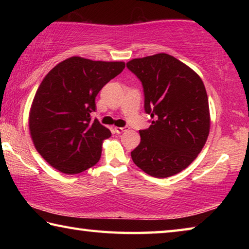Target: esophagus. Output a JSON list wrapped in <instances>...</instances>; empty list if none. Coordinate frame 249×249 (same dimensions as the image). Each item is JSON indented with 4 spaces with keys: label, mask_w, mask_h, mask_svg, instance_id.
Segmentation results:
<instances>
[{
    "label": "esophagus",
    "mask_w": 249,
    "mask_h": 249,
    "mask_svg": "<svg viewBox=\"0 0 249 249\" xmlns=\"http://www.w3.org/2000/svg\"><path fill=\"white\" fill-rule=\"evenodd\" d=\"M114 129H115V132L117 134H121V133H123V132H126V130L128 129V127H127V126H124V127H115Z\"/></svg>",
    "instance_id": "obj_1"
}]
</instances>
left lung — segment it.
I'll return each instance as SVG.
<instances>
[{"instance_id": "left-lung-1", "label": "left lung", "mask_w": 249, "mask_h": 249, "mask_svg": "<svg viewBox=\"0 0 249 249\" xmlns=\"http://www.w3.org/2000/svg\"><path fill=\"white\" fill-rule=\"evenodd\" d=\"M142 82L144 108L151 125L141 129V144L130 156L155 178L179 174L196 158L210 132L205 87L195 71L167 53L126 64Z\"/></svg>"}]
</instances>
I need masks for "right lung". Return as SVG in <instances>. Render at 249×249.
Here are the masks:
<instances>
[{"instance_id": "add662e5", "label": "right lung", "mask_w": 249, "mask_h": 249, "mask_svg": "<svg viewBox=\"0 0 249 249\" xmlns=\"http://www.w3.org/2000/svg\"><path fill=\"white\" fill-rule=\"evenodd\" d=\"M124 68L122 61L71 57L44 78L32 104L29 130L37 151L54 169L74 175L99 161L111 132L91 113L100 90Z\"/></svg>"}]
</instances>
